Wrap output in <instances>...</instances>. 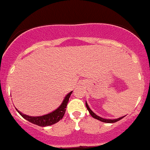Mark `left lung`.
I'll return each mask as SVG.
<instances>
[{"mask_svg": "<svg viewBox=\"0 0 150 150\" xmlns=\"http://www.w3.org/2000/svg\"><path fill=\"white\" fill-rule=\"evenodd\" d=\"M86 107H87V109L88 110V111H89L90 114H91V116H92L94 118V119H98V120H99L100 121H103V122H105V123H114V122H116V121L121 120V119H123V118L124 117V116H122V117L119 118V119H103V118H101V117H100V116H97L96 113H94L93 112V111H91V109L89 108V106H88V103H86Z\"/></svg>", "mask_w": 150, "mask_h": 150, "instance_id": "8db88e82", "label": "left lung"}]
</instances>
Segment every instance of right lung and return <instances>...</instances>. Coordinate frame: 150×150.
I'll use <instances>...</instances> for the list:
<instances>
[{
  "label": "right lung",
  "mask_w": 150,
  "mask_h": 150,
  "mask_svg": "<svg viewBox=\"0 0 150 150\" xmlns=\"http://www.w3.org/2000/svg\"><path fill=\"white\" fill-rule=\"evenodd\" d=\"M72 93V91L69 93L65 96L62 104L60 105V106H59L57 109H56L55 111H52V112L50 113H48V114L44 115V116H27V115L23 114L21 112H19L17 109L16 110L22 117L24 118L26 120L29 121V122L32 123V124H36V125L39 126V127H47V126L52 125V124H55V123H57L59 120H61L63 118V116H64V113L66 111V107H67V103L69 101V98H70V96Z\"/></svg>",
  "instance_id": "obj_1"
}]
</instances>
